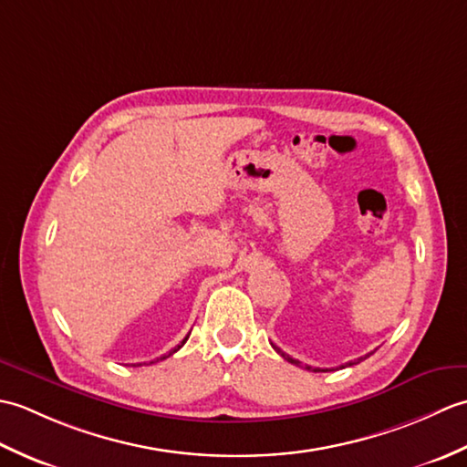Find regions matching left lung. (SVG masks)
I'll return each mask as SVG.
<instances>
[{
    "mask_svg": "<svg viewBox=\"0 0 467 467\" xmlns=\"http://www.w3.org/2000/svg\"><path fill=\"white\" fill-rule=\"evenodd\" d=\"M275 347V351L276 353H279L281 357H283V359L285 361H289V363H293V365H296V367H303V369H306V371H315V373H325V371H331V369H321V367H311V365H303L299 359H293V357L291 355H286V353H283L281 349H279V347H276V345H273ZM371 355V353H369ZM369 355H365V357H369ZM365 357H359V359H357V361H349V363H345V365H341V369H343V367H349V365H357V363H359V361H363L365 359Z\"/></svg>",
    "mask_w": 467,
    "mask_h": 467,
    "instance_id": "1",
    "label": "left lung"
}]
</instances>
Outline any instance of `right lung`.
I'll list each match as a JSON object with an SVG mask.
<instances>
[{"instance_id": "right-lung-1", "label": "right lung", "mask_w": 467, "mask_h": 467, "mask_svg": "<svg viewBox=\"0 0 467 467\" xmlns=\"http://www.w3.org/2000/svg\"><path fill=\"white\" fill-rule=\"evenodd\" d=\"M186 339H188V335H186V337H184V339H182V343H181V345H176V347H174V349H172V351H171V353H168V355H162V357H158V359H154V361H150V365H152V363H156V361H162V359H166V357H171V355H172V353H176V351H178V349H181V347H182V345H184V343H186Z\"/></svg>"}]
</instances>
